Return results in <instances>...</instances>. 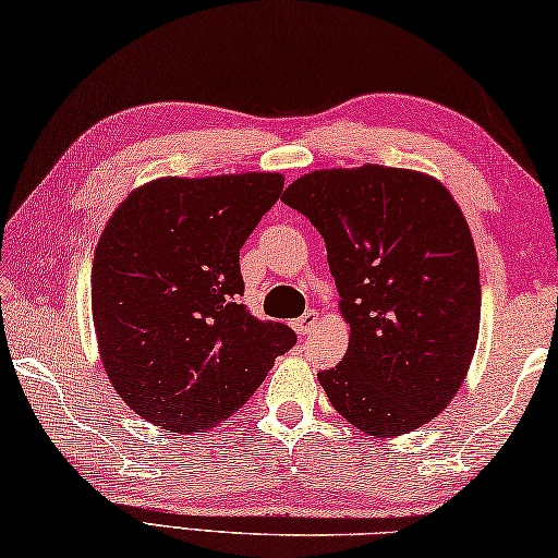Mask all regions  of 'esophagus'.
<instances>
[{"mask_svg":"<svg viewBox=\"0 0 558 558\" xmlns=\"http://www.w3.org/2000/svg\"><path fill=\"white\" fill-rule=\"evenodd\" d=\"M318 324V312L316 308H308V312H304L301 314L296 322H291V326H294V331L296 333H301V336H306V333H312V328Z\"/></svg>","mask_w":558,"mask_h":558,"instance_id":"obj_1","label":"esophagus"}]
</instances>
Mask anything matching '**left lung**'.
<instances>
[{"label": "left lung", "instance_id": "1", "mask_svg": "<svg viewBox=\"0 0 558 558\" xmlns=\"http://www.w3.org/2000/svg\"><path fill=\"white\" fill-rule=\"evenodd\" d=\"M281 203L324 236L351 324L318 373L331 405L371 435L417 430L450 403L480 333V264L458 203L413 170H316Z\"/></svg>", "mask_w": 558, "mask_h": 558}]
</instances>
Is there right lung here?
Instances as JSON below:
<instances>
[{"instance_id":"add662e5","label":"right lung","mask_w":558,"mask_h":558,"mask_svg":"<svg viewBox=\"0 0 558 558\" xmlns=\"http://www.w3.org/2000/svg\"><path fill=\"white\" fill-rule=\"evenodd\" d=\"M284 187L277 172L162 178L108 219L90 271L100 359L133 413L203 433L296 343L242 304L240 250Z\"/></svg>"}]
</instances>
